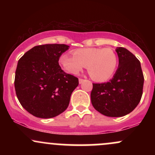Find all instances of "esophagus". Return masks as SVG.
I'll use <instances>...</instances> for the list:
<instances>
[{"mask_svg":"<svg viewBox=\"0 0 155 155\" xmlns=\"http://www.w3.org/2000/svg\"><path fill=\"white\" fill-rule=\"evenodd\" d=\"M84 79H79V84H82L84 82Z\"/></svg>","mask_w":155,"mask_h":155,"instance_id":"obj_1","label":"esophagus"}]
</instances>
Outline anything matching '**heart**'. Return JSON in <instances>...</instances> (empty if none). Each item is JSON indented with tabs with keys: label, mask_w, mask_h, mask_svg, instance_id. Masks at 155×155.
I'll use <instances>...</instances> for the list:
<instances>
[{
	"label": "heart",
	"mask_w": 155,
	"mask_h": 155,
	"mask_svg": "<svg viewBox=\"0 0 155 155\" xmlns=\"http://www.w3.org/2000/svg\"><path fill=\"white\" fill-rule=\"evenodd\" d=\"M73 54H63L59 58L60 65L69 74H78L87 65L92 79L101 82L111 78L117 71V56L109 48H81Z\"/></svg>",
	"instance_id": "obj_1"
}]
</instances>
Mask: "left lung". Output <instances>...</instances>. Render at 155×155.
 Wrapping results in <instances>:
<instances>
[{"label":"left lung","instance_id":"8db88e82","mask_svg":"<svg viewBox=\"0 0 155 155\" xmlns=\"http://www.w3.org/2000/svg\"><path fill=\"white\" fill-rule=\"evenodd\" d=\"M119 65L108 82L92 84L91 102L95 110L106 117L128 114L139 104L143 79L140 61L127 49L117 47Z\"/></svg>","mask_w":155,"mask_h":155}]
</instances>
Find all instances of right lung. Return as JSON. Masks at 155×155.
Masks as SVG:
<instances>
[{
    "label": "right lung",
    "instance_id": "obj_1",
    "mask_svg": "<svg viewBox=\"0 0 155 155\" xmlns=\"http://www.w3.org/2000/svg\"><path fill=\"white\" fill-rule=\"evenodd\" d=\"M65 44L35 46L19 60L15 87L27 111L38 118L57 117L65 111L79 79L66 74L58 61L68 49Z\"/></svg>",
    "mask_w": 155,
    "mask_h": 155
}]
</instances>
